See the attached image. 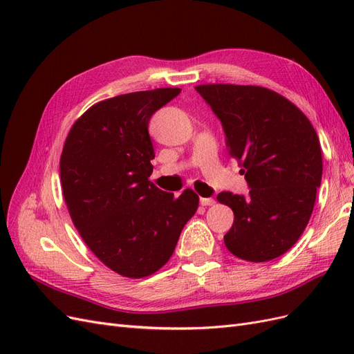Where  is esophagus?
<instances>
[{
    "label": "esophagus",
    "mask_w": 354,
    "mask_h": 354,
    "mask_svg": "<svg viewBox=\"0 0 354 354\" xmlns=\"http://www.w3.org/2000/svg\"><path fill=\"white\" fill-rule=\"evenodd\" d=\"M199 202H201V205H203V207H209V205H214V203H216V201H214L212 198H201Z\"/></svg>",
    "instance_id": "1"
}]
</instances>
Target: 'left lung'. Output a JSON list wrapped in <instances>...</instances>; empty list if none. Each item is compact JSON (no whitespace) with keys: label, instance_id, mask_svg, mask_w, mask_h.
<instances>
[{"label":"left lung","instance_id":"obj_1","mask_svg":"<svg viewBox=\"0 0 354 354\" xmlns=\"http://www.w3.org/2000/svg\"><path fill=\"white\" fill-rule=\"evenodd\" d=\"M221 121L229 155L242 167L248 196L221 192L233 209L224 234L238 259L263 263L285 254L301 236L322 180V151L307 116L294 103L257 85L195 87Z\"/></svg>","mask_w":354,"mask_h":354}]
</instances>
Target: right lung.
<instances>
[{
	"mask_svg": "<svg viewBox=\"0 0 354 354\" xmlns=\"http://www.w3.org/2000/svg\"><path fill=\"white\" fill-rule=\"evenodd\" d=\"M156 88L116 95L84 112L60 156L63 198L81 238L111 270L131 279L158 272L173 255L199 198L151 183L152 115L180 94Z\"/></svg>",
	"mask_w": 354,
	"mask_h": 354,
	"instance_id": "right-lung-1",
	"label": "right lung"
}]
</instances>
